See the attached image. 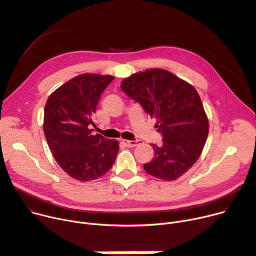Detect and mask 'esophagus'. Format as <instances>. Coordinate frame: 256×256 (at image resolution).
I'll list each match as a JSON object with an SVG mask.
<instances>
[{
    "label": "esophagus",
    "mask_w": 256,
    "mask_h": 256,
    "mask_svg": "<svg viewBox=\"0 0 256 256\" xmlns=\"http://www.w3.org/2000/svg\"><path fill=\"white\" fill-rule=\"evenodd\" d=\"M122 144H124V146L126 148H134V146H137L138 144L141 143L140 140H136V141H130V140H122L121 141Z\"/></svg>",
    "instance_id": "esophagus-1"
}]
</instances>
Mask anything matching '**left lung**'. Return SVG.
Here are the masks:
<instances>
[{
    "instance_id": "left-lung-1",
    "label": "left lung",
    "mask_w": 256,
    "mask_h": 256,
    "mask_svg": "<svg viewBox=\"0 0 256 256\" xmlns=\"http://www.w3.org/2000/svg\"><path fill=\"white\" fill-rule=\"evenodd\" d=\"M124 92L157 120L162 144H150L154 157L143 164L148 174L174 181L201 154L208 136V118L196 88L170 71L150 69L121 82Z\"/></svg>"
}]
</instances>
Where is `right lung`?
<instances>
[{"mask_svg":"<svg viewBox=\"0 0 256 256\" xmlns=\"http://www.w3.org/2000/svg\"><path fill=\"white\" fill-rule=\"evenodd\" d=\"M114 76L82 74L66 82L48 98L44 132L58 165L78 181H91L112 168L119 142L92 135L93 115Z\"/></svg>","mask_w":256,"mask_h":256,"instance_id":"1","label":"right lung"}]
</instances>
